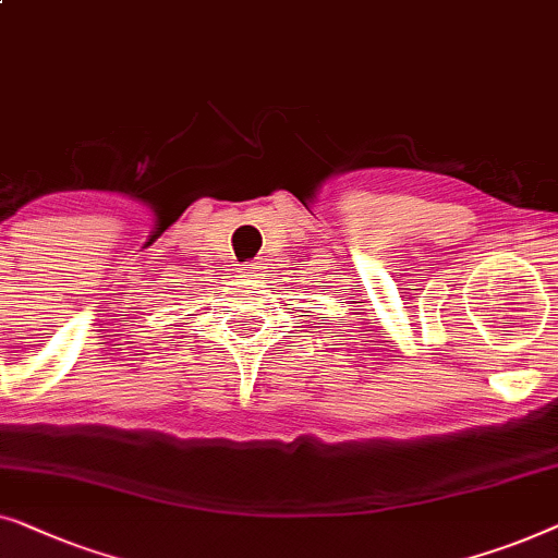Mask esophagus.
<instances>
[{
	"label": "esophagus",
	"instance_id": "34e87169",
	"mask_svg": "<svg viewBox=\"0 0 558 558\" xmlns=\"http://www.w3.org/2000/svg\"><path fill=\"white\" fill-rule=\"evenodd\" d=\"M242 276H247V278L260 276V263H247V265H242Z\"/></svg>",
	"mask_w": 558,
	"mask_h": 558
}]
</instances>
